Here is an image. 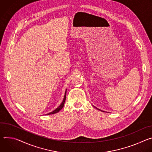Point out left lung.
Here are the masks:
<instances>
[{
  "label": "left lung",
  "mask_w": 152,
  "mask_h": 152,
  "mask_svg": "<svg viewBox=\"0 0 152 152\" xmlns=\"http://www.w3.org/2000/svg\"><path fill=\"white\" fill-rule=\"evenodd\" d=\"M96 109H97V108H96ZM98 110H99V109H98ZM103 112H104V111H103Z\"/></svg>",
  "instance_id": "1"
}]
</instances>
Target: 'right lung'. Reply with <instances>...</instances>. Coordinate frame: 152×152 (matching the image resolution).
I'll return each mask as SVG.
<instances>
[{"label":"right lung","instance_id":"add662e5","mask_svg":"<svg viewBox=\"0 0 152 152\" xmlns=\"http://www.w3.org/2000/svg\"><path fill=\"white\" fill-rule=\"evenodd\" d=\"M66 91H65V94H64V98H63V102H62V103H61V104L56 109H55L54 110H53V112H49V113H48L47 115H51V114H54V113H57V112H58L63 107V106H64V102H65V100H66Z\"/></svg>","mask_w":152,"mask_h":152}]
</instances>
